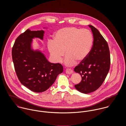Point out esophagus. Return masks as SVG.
<instances>
[{"label":"esophagus","instance_id":"obj_1","mask_svg":"<svg viewBox=\"0 0 126 126\" xmlns=\"http://www.w3.org/2000/svg\"><path fill=\"white\" fill-rule=\"evenodd\" d=\"M65 72L67 74H71L73 73V71L72 69H71L70 68H67L65 70Z\"/></svg>","mask_w":126,"mask_h":126}]
</instances>
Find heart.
<instances>
[{
  "label": "heart",
  "mask_w": 126,
  "mask_h": 126,
  "mask_svg": "<svg viewBox=\"0 0 126 126\" xmlns=\"http://www.w3.org/2000/svg\"><path fill=\"white\" fill-rule=\"evenodd\" d=\"M93 44V37L90 31L69 27L56 32L54 41L48 43V49L56 62L61 61L65 51L66 56L65 63L68 66H71L76 61L80 63L86 59Z\"/></svg>",
  "instance_id": "obj_1"
}]
</instances>
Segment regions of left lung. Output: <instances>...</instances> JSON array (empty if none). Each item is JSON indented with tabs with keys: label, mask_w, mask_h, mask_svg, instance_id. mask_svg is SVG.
Instances as JSON below:
<instances>
[{
	"label": "left lung",
	"mask_w": 126,
	"mask_h": 126,
	"mask_svg": "<svg viewBox=\"0 0 126 126\" xmlns=\"http://www.w3.org/2000/svg\"><path fill=\"white\" fill-rule=\"evenodd\" d=\"M94 41L90 54L85 60L74 68L81 76V81L75 85L77 90L88 94L97 90L102 85L110 70V59L108 43L94 26L89 25Z\"/></svg>",
	"instance_id": "left-lung-1"
}]
</instances>
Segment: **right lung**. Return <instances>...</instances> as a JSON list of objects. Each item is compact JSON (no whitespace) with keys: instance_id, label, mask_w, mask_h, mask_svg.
Listing matches in <instances>:
<instances>
[{"instance_id":"1","label":"right lung","mask_w":126,"mask_h":126,"mask_svg":"<svg viewBox=\"0 0 126 126\" xmlns=\"http://www.w3.org/2000/svg\"><path fill=\"white\" fill-rule=\"evenodd\" d=\"M44 31L29 29L16 38L12 48L15 69L20 82L30 90L40 93L47 90L58 75L63 72V65L49 62L40 51L32 48L33 38L43 39Z\"/></svg>"}]
</instances>
